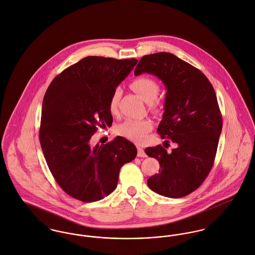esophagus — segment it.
<instances>
[{"instance_id": "1", "label": "esophagus", "mask_w": 255, "mask_h": 255, "mask_svg": "<svg viewBox=\"0 0 255 255\" xmlns=\"http://www.w3.org/2000/svg\"><path fill=\"white\" fill-rule=\"evenodd\" d=\"M137 156H138V157H143V158L146 157V154H145V152H144V149H143L142 147H140V146H137Z\"/></svg>"}]
</instances>
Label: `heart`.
Instances as JSON below:
<instances>
[{
    "mask_svg": "<svg viewBox=\"0 0 255 255\" xmlns=\"http://www.w3.org/2000/svg\"><path fill=\"white\" fill-rule=\"evenodd\" d=\"M131 88L138 93L143 100L148 103H151L156 99L160 91L159 84L154 79L149 77H139L133 80L131 83ZM121 95V89L117 88L110 96L109 110L113 115H117L119 112V102ZM152 128L153 124L148 119H128L118 126L117 132L123 137L140 143L146 139L148 132L151 131Z\"/></svg>",
    "mask_w": 255,
    "mask_h": 255,
    "instance_id": "heart-1",
    "label": "heart"
}]
</instances>
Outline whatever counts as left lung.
Returning <instances> with one entry per match:
<instances>
[{
    "instance_id": "8db88e82",
    "label": "left lung",
    "mask_w": 255,
    "mask_h": 255,
    "mask_svg": "<svg viewBox=\"0 0 255 255\" xmlns=\"http://www.w3.org/2000/svg\"><path fill=\"white\" fill-rule=\"evenodd\" d=\"M158 77L166 89L164 112L157 129L177 144L171 153L158 145L145 153L160 162L149 188L168 198H181L199 188L213 165L222 117L213 87L197 68L169 52L143 56L134 70Z\"/></svg>"
}]
</instances>
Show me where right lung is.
Wrapping results in <instances>:
<instances>
[{"label": "right lung", "instance_id": "right-lung-1", "mask_svg": "<svg viewBox=\"0 0 255 255\" xmlns=\"http://www.w3.org/2000/svg\"><path fill=\"white\" fill-rule=\"evenodd\" d=\"M137 59L88 56L62 71L43 100L40 142L54 179L69 196L96 202L116 189L121 167L135 159L134 144L117 136L91 143L100 128L110 127L109 99Z\"/></svg>", "mask_w": 255, "mask_h": 255}]
</instances>
